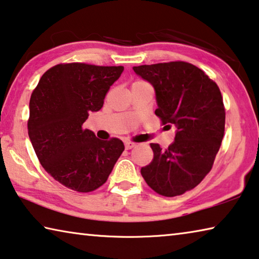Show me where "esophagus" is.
Masks as SVG:
<instances>
[{"label": "esophagus", "mask_w": 259, "mask_h": 259, "mask_svg": "<svg viewBox=\"0 0 259 259\" xmlns=\"http://www.w3.org/2000/svg\"><path fill=\"white\" fill-rule=\"evenodd\" d=\"M124 146H125L126 150H131V149H133V147L136 146V143H134V142H125L124 143Z\"/></svg>", "instance_id": "esophagus-1"}]
</instances>
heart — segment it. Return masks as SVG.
<instances>
[{"instance_id":"obj_1","label":"heart","mask_w":259,"mask_h":259,"mask_svg":"<svg viewBox=\"0 0 259 259\" xmlns=\"http://www.w3.org/2000/svg\"><path fill=\"white\" fill-rule=\"evenodd\" d=\"M135 83H145V81H143V80H136V81H135Z\"/></svg>"}]
</instances>
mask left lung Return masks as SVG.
Listing matches in <instances>:
<instances>
[{
    "mask_svg": "<svg viewBox=\"0 0 259 259\" xmlns=\"http://www.w3.org/2000/svg\"><path fill=\"white\" fill-rule=\"evenodd\" d=\"M134 71L154 88L162 124L178 128L167 149L151 143L153 159L142 167V176L159 195H182L198 186L214 162L225 133L223 96L215 81L183 61L138 65Z\"/></svg>",
    "mask_w": 259,
    "mask_h": 259,
    "instance_id": "8db88e82",
    "label": "left lung"
}]
</instances>
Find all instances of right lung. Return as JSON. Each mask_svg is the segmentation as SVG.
I'll return each mask as SVG.
<instances>
[{
    "instance_id": "1",
    "label": "right lung",
    "mask_w": 259,
    "mask_h": 259,
    "mask_svg": "<svg viewBox=\"0 0 259 259\" xmlns=\"http://www.w3.org/2000/svg\"><path fill=\"white\" fill-rule=\"evenodd\" d=\"M123 69L61 63L44 73L31 94L27 129L36 157L49 175L73 191L101 187L124 151L118 138L100 141L83 129Z\"/></svg>"
}]
</instances>
